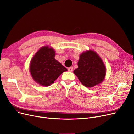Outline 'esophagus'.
I'll list each match as a JSON object with an SVG mask.
<instances>
[{
	"instance_id": "esophagus-1",
	"label": "esophagus",
	"mask_w": 134,
	"mask_h": 134,
	"mask_svg": "<svg viewBox=\"0 0 134 134\" xmlns=\"http://www.w3.org/2000/svg\"><path fill=\"white\" fill-rule=\"evenodd\" d=\"M68 71L69 72H72L73 71V67H70L68 68Z\"/></svg>"
}]
</instances>
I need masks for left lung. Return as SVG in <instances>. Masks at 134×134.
<instances>
[{"instance_id": "obj_1", "label": "left lung", "mask_w": 134, "mask_h": 134, "mask_svg": "<svg viewBox=\"0 0 134 134\" xmlns=\"http://www.w3.org/2000/svg\"><path fill=\"white\" fill-rule=\"evenodd\" d=\"M78 66L73 72L83 86L94 87L104 80L106 67L96 52L90 50L83 52L80 56Z\"/></svg>"}]
</instances>
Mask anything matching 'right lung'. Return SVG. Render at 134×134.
Returning a JSON list of instances; mask_svg holds the SVG:
<instances>
[{"instance_id":"obj_1","label":"right lung","mask_w":134,"mask_h":134,"mask_svg":"<svg viewBox=\"0 0 134 134\" xmlns=\"http://www.w3.org/2000/svg\"><path fill=\"white\" fill-rule=\"evenodd\" d=\"M55 52L52 48H41L31 60L30 72L33 79L40 85L49 86L64 72L66 67L55 60Z\"/></svg>"}]
</instances>
